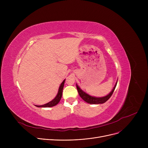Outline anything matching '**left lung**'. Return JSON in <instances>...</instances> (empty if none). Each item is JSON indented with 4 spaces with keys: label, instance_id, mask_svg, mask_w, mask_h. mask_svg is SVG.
Wrapping results in <instances>:
<instances>
[{
    "label": "left lung",
    "instance_id": "left-lung-1",
    "mask_svg": "<svg viewBox=\"0 0 148 148\" xmlns=\"http://www.w3.org/2000/svg\"><path fill=\"white\" fill-rule=\"evenodd\" d=\"M117 83H118V81L116 83L113 89L110 92V94H108L107 95L103 97H95L90 96L89 94H86V92L83 91L77 84H76V87L77 89V91H78V92H79V95L84 101H86V103H88L89 104H103V103H106L107 101L111 97V96L112 95L115 89Z\"/></svg>",
    "mask_w": 148,
    "mask_h": 148
}]
</instances>
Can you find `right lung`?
Instances as JSON below:
<instances>
[{"mask_svg": "<svg viewBox=\"0 0 148 148\" xmlns=\"http://www.w3.org/2000/svg\"><path fill=\"white\" fill-rule=\"evenodd\" d=\"M65 81V80H64L63 82H62V83L60 84V86L59 88L58 94L56 96V97L54 98L52 101H50L49 103L45 104L44 105H41V106H36L35 105V106L38 107H53L54 106L57 105L59 103L60 100L62 98V91H63Z\"/></svg>", "mask_w": 148, "mask_h": 148, "instance_id": "add662e5", "label": "right lung"}]
</instances>
